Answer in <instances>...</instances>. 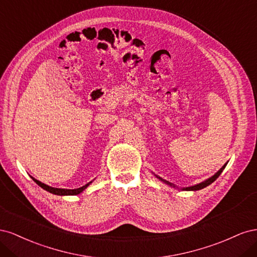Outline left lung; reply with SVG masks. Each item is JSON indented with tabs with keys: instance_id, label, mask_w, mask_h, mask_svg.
Masks as SVG:
<instances>
[{
	"instance_id": "8db88e82",
	"label": "left lung",
	"mask_w": 257,
	"mask_h": 257,
	"mask_svg": "<svg viewBox=\"0 0 257 257\" xmlns=\"http://www.w3.org/2000/svg\"><path fill=\"white\" fill-rule=\"evenodd\" d=\"M225 166H226V164H225L219 172H217L214 176H212L211 178H209V179H207V180H205V181H203V182H200V183H198V184H195V185H192V186H189V188H182V190L183 191H198V190H201V189H204V188H206V186H208L209 184H211L212 182H214L215 180H216V178H219V176L221 175V173L223 172L224 170V168H225ZM158 177V176H157ZM160 180H162L163 182H165L166 184H168V185H170V186H174V188H176V186L173 184V183H170V182H168V181H166V180H164V179H162V178H160V177H158Z\"/></svg>"
}]
</instances>
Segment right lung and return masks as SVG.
<instances>
[{
  "mask_svg": "<svg viewBox=\"0 0 257 257\" xmlns=\"http://www.w3.org/2000/svg\"><path fill=\"white\" fill-rule=\"evenodd\" d=\"M33 179V181L34 182H36L38 185L41 186V188H43L44 190H46L47 192H49V193H52V194H54V195H78V194H80L82 191H84L85 189L88 188V186L92 183V181L91 182H89V183H87L85 185H83V186H81V188H78V189H74V190H67V189H58V188H52V186H49V185H47V184H45V183H43V182H41V181H38V180H36L35 178H33V177H31Z\"/></svg>",
  "mask_w": 257,
  "mask_h": 257,
  "instance_id": "add662e5",
  "label": "right lung"
}]
</instances>
